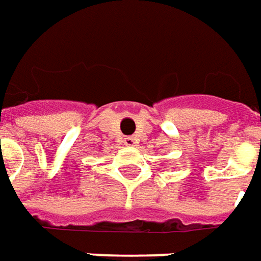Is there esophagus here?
<instances>
[{"mask_svg":"<svg viewBox=\"0 0 261 261\" xmlns=\"http://www.w3.org/2000/svg\"><path fill=\"white\" fill-rule=\"evenodd\" d=\"M123 143H125L126 146H135L138 142H136V139H135L134 136H126V138L123 139Z\"/></svg>","mask_w":261,"mask_h":261,"instance_id":"1","label":"esophagus"}]
</instances>
